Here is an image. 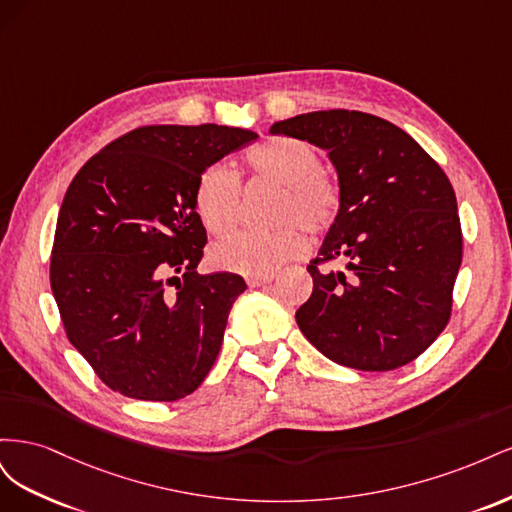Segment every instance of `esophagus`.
Here are the masks:
<instances>
[{
    "label": "esophagus",
    "instance_id": "1",
    "mask_svg": "<svg viewBox=\"0 0 512 512\" xmlns=\"http://www.w3.org/2000/svg\"><path fill=\"white\" fill-rule=\"evenodd\" d=\"M273 282V275H254V277H247V286L250 288H258V286H265Z\"/></svg>",
    "mask_w": 512,
    "mask_h": 512
}]
</instances>
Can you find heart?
<instances>
[{
    "label": "heart",
    "mask_w": 512,
    "mask_h": 512,
    "mask_svg": "<svg viewBox=\"0 0 512 512\" xmlns=\"http://www.w3.org/2000/svg\"><path fill=\"white\" fill-rule=\"evenodd\" d=\"M316 145L294 136H273L245 153V164L258 179L282 185L275 222L284 224L271 232H237L211 247V262L222 271L239 275H271L284 262L305 252L307 232L329 230L342 209V185L320 168ZM200 222L213 235H226L239 222L241 181L226 164L203 170L194 192Z\"/></svg>",
    "instance_id": "obj_1"
}]
</instances>
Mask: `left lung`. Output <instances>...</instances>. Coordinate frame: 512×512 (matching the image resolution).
<instances>
[{
    "label": "left lung",
    "mask_w": 512,
    "mask_h": 512,
    "mask_svg": "<svg viewBox=\"0 0 512 512\" xmlns=\"http://www.w3.org/2000/svg\"><path fill=\"white\" fill-rule=\"evenodd\" d=\"M269 132L327 151L342 185V209L307 267L314 290L299 329L344 367L408 365L451 318L463 254L451 181L410 134L369 113H305ZM335 257L346 270L319 269Z\"/></svg>",
    "instance_id": "obj_1"
}]
</instances>
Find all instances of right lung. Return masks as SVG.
Returning <instances> with one entry per match:
<instances>
[{
    "mask_svg": "<svg viewBox=\"0 0 512 512\" xmlns=\"http://www.w3.org/2000/svg\"><path fill=\"white\" fill-rule=\"evenodd\" d=\"M215 126H143L91 158L64 196L51 288L70 344L96 376L132 399L177 401L205 380L235 273L196 271L207 230L194 192L203 170L256 141Z\"/></svg>",
    "mask_w": 512,
    "mask_h": 512,
    "instance_id": "right-lung-1",
    "label": "right lung"
}]
</instances>
